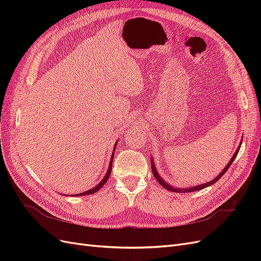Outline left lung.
I'll list each match as a JSON object with an SVG mask.
<instances>
[{
    "label": "left lung",
    "instance_id": "obj_1",
    "mask_svg": "<svg viewBox=\"0 0 261 261\" xmlns=\"http://www.w3.org/2000/svg\"><path fill=\"white\" fill-rule=\"evenodd\" d=\"M241 145L242 144H240V146H239V148L236 149V151H235V153H234V155L232 156V159L230 160V162L227 163V165L226 167L224 168V170L220 173V174L215 178V179H212L211 181H208V183H206V184H201V185H199V186H196V187H191V188H186V189H178V188H174V187H172L171 185H169V184H167L165 183V181L159 176V174H158L156 173V171H155V167H154V164H153V160H151V169H152V173H153V175H154V177H155V179L158 180V183H159L161 186H163L165 189H168V191H171V192H175V193H191V192H196V191H199V189H202V188H204V187H208V186H210V185H212V184H216V181H218L221 177H222L223 175H224V173L228 170V168L231 167V164L233 163V161H234V159L236 158V155H238V153H239V151H240V148H241Z\"/></svg>",
    "mask_w": 261,
    "mask_h": 261
}]
</instances>
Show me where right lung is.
Listing matches in <instances>:
<instances>
[{
  "label": "right lung",
  "instance_id": "right-lung-1",
  "mask_svg": "<svg viewBox=\"0 0 261 261\" xmlns=\"http://www.w3.org/2000/svg\"><path fill=\"white\" fill-rule=\"evenodd\" d=\"M113 156H114V152H113V154H112V156H111V161H110V165H109V169H108V172H107V174H106V176L103 177V179H102L100 183L96 186V187H93L92 189H90V191H87V192H85V193H81V194H77V195H75V196H84V195H90V194H93V193H96V192H98L99 189L103 186L107 181H108V179H109V177H110V174H111V171H112V162H113Z\"/></svg>",
  "mask_w": 261,
  "mask_h": 261
}]
</instances>
